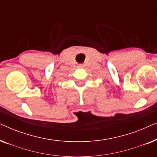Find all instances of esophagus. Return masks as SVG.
I'll return each mask as SVG.
<instances>
[{"instance_id":"esophagus-1","label":"esophagus","mask_w":157,"mask_h":157,"mask_svg":"<svg viewBox=\"0 0 157 157\" xmlns=\"http://www.w3.org/2000/svg\"><path fill=\"white\" fill-rule=\"evenodd\" d=\"M78 67H79V68H83V67H84V66H83V64H79Z\"/></svg>"}]
</instances>
